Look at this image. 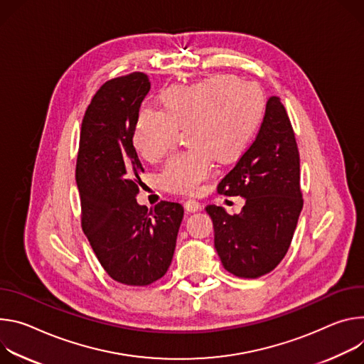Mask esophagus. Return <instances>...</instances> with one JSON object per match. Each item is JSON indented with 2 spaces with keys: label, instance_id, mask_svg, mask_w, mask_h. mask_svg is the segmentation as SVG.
Instances as JSON below:
<instances>
[{
  "label": "esophagus",
  "instance_id": "34e87169",
  "mask_svg": "<svg viewBox=\"0 0 364 364\" xmlns=\"http://www.w3.org/2000/svg\"><path fill=\"white\" fill-rule=\"evenodd\" d=\"M185 210H186L188 213H196V211L200 210V204L198 203L196 199L189 198V199L186 200V203H185Z\"/></svg>",
  "mask_w": 364,
  "mask_h": 364
}]
</instances>
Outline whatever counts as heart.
<instances>
[{"label":"heart","mask_w":364,"mask_h":364,"mask_svg":"<svg viewBox=\"0 0 364 364\" xmlns=\"http://www.w3.org/2000/svg\"><path fill=\"white\" fill-rule=\"evenodd\" d=\"M161 108H140L133 130L136 151L159 164L188 130L191 147L169 160L160 183L173 193H196L214 173L217 157L232 161L256 137L264 115L262 88L232 75H214L188 85L168 88Z\"/></svg>","instance_id":"b5f03b06"}]
</instances>
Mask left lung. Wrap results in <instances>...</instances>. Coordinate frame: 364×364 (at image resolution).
I'll return each mask as SVG.
<instances>
[{"label":"left lung","instance_id":"obj_1","mask_svg":"<svg viewBox=\"0 0 364 364\" xmlns=\"http://www.w3.org/2000/svg\"><path fill=\"white\" fill-rule=\"evenodd\" d=\"M299 151L288 112L270 97L260 130L217 191L243 196L240 214L207 205L214 246L225 270L256 279L272 272L288 253L304 205Z\"/></svg>","mask_w":364,"mask_h":364}]
</instances>
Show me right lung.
I'll return each instance as SVG.
<instances>
[{"mask_svg": "<svg viewBox=\"0 0 364 364\" xmlns=\"http://www.w3.org/2000/svg\"><path fill=\"white\" fill-rule=\"evenodd\" d=\"M147 75L114 77L97 91L80 127L76 185L80 225L104 270L119 284L147 287L168 272L183 207L160 200L153 208L136 196L144 172L133 146Z\"/></svg>", "mask_w": 364, "mask_h": 364, "instance_id": "add662e5", "label": "right lung"}]
</instances>
